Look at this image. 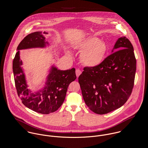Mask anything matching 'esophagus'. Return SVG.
Masks as SVG:
<instances>
[{
  "label": "esophagus",
  "mask_w": 148,
  "mask_h": 148,
  "mask_svg": "<svg viewBox=\"0 0 148 148\" xmlns=\"http://www.w3.org/2000/svg\"><path fill=\"white\" fill-rule=\"evenodd\" d=\"M82 73V71L79 69H77L76 70V76H77V77H78L79 76H80V75Z\"/></svg>",
  "instance_id": "34e87169"
}]
</instances>
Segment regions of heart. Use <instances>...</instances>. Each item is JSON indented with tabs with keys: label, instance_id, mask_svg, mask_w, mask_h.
Instances as JSON below:
<instances>
[{
	"label": "heart",
	"instance_id": "obj_1",
	"mask_svg": "<svg viewBox=\"0 0 148 148\" xmlns=\"http://www.w3.org/2000/svg\"><path fill=\"white\" fill-rule=\"evenodd\" d=\"M79 49L82 52L81 62L89 67H96L101 63L108 50L105 42L94 36L83 40L79 45Z\"/></svg>",
	"mask_w": 148,
	"mask_h": 148
}]
</instances>
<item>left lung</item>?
<instances>
[{
  "instance_id": "8db88e82",
  "label": "left lung",
  "mask_w": 148,
  "mask_h": 148,
  "mask_svg": "<svg viewBox=\"0 0 148 148\" xmlns=\"http://www.w3.org/2000/svg\"><path fill=\"white\" fill-rule=\"evenodd\" d=\"M99 65L84 68L79 77L83 97L94 113L104 114L123 106L134 86L136 60L132 43L122 36Z\"/></svg>"
}]
</instances>
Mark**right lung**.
Wrapping results in <instances>:
<instances>
[{
	"label": "right lung",
	"mask_w": 148,
	"mask_h": 148,
	"mask_svg": "<svg viewBox=\"0 0 148 148\" xmlns=\"http://www.w3.org/2000/svg\"><path fill=\"white\" fill-rule=\"evenodd\" d=\"M44 34H47L46 32ZM48 45L42 32H35L28 35L18 46L14 59L12 68L15 84L18 96L22 103L28 108L39 113L49 114L56 111L63 103L68 87L76 79L74 68L66 71L52 66L44 88L32 93L28 89L25 75L21 65L19 50L32 48H44Z\"/></svg>",
	"instance_id": "1"
}]
</instances>
